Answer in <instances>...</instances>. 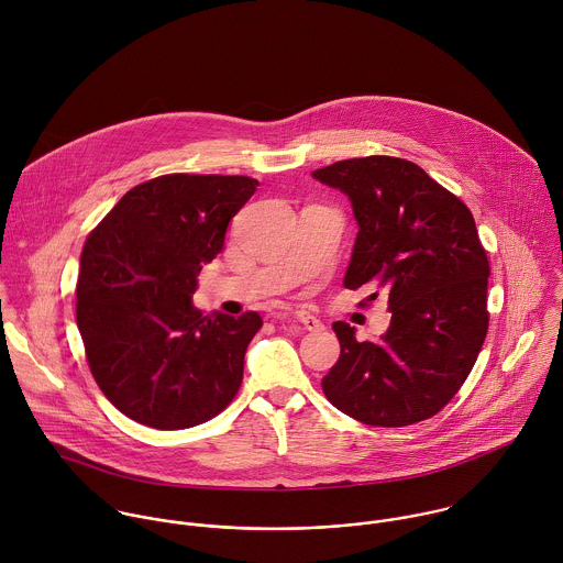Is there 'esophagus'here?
Returning <instances> with one entry per match:
<instances>
[{
	"instance_id": "34e87169",
	"label": "esophagus",
	"mask_w": 563,
	"mask_h": 563,
	"mask_svg": "<svg viewBox=\"0 0 563 563\" xmlns=\"http://www.w3.org/2000/svg\"><path fill=\"white\" fill-rule=\"evenodd\" d=\"M294 318H296L307 331H322V322H320L316 316L307 313V311H298Z\"/></svg>"
}]
</instances>
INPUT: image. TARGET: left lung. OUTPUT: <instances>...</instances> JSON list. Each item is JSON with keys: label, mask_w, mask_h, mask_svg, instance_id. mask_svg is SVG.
Listing matches in <instances>:
<instances>
[{"label": "left lung", "mask_w": 563, "mask_h": 563, "mask_svg": "<svg viewBox=\"0 0 563 563\" xmlns=\"http://www.w3.org/2000/svg\"><path fill=\"white\" fill-rule=\"evenodd\" d=\"M311 175L349 197L360 228L344 287L386 289L393 313L375 342L333 324L342 351L322 390L366 426L426 421L461 390L487 338L492 269L476 221L408 159L355 157Z\"/></svg>", "instance_id": "1"}]
</instances>
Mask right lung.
Listing matches in <instances>:
<instances>
[{"label":"right lung","mask_w":563,"mask_h":563,"mask_svg":"<svg viewBox=\"0 0 563 563\" xmlns=\"http://www.w3.org/2000/svg\"><path fill=\"white\" fill-rule=\"evenodd\" d=\"M256 186L243 175H162L131 188L87 236L76 324L96 384L129 419L184 430L239 393L263 320L203 316L192 294Z\"/></svg>","instance_id":"add662e5"}]
</instances>
